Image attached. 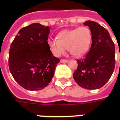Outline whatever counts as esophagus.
<instances>
[{
  "label": "esophagus",
  "instance_id": "34e87169",
  "mask_svg": "<svg viewBox=\"0 0 120 120\" xmlns=\"http://www.w3.org/2000/svg\"><path fill=\"white\" fill-rule=\"evenodd\" d=\"M60 62L61 63H67V62H68V60H67V59H61L60 60Z\"/></svg>",
  "mask_w": 120,
  "mask_h": 120
}]
</instances>
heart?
I'll return each mask as SVG.
<instances>
[{
    "instance_id": "obj_1",
    "label": "heart",
    "mask_w": 120,
    "mask_h": 120,
    "mask_svg": "<svg viewBox=\"0 0 120 120\" xmlns=\"http://www.w3.org/2000/svg\"><path fill=\"white\" fill-rule=\"evenodd\" d=\"M57 37L58 39L48 40L51 51L56 56L64 54L67 49L74 56H82L88 50L92 40L91 30L86 27L64 30Z\"/></svg>"
}]
</instances>
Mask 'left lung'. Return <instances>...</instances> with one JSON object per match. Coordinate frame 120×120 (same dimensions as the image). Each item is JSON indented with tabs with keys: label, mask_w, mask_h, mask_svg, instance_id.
Listing matches in <instances>:
<instances>
[{
	"label": "left lung",
	"mask_w": 120,
	"mask_h": 120,
	"mask_svg": "<svg viewBox=\"0 0 120 120\" xmlns=\"http://www.w3.org/2000/svg\"><path fill=\"white\" fill-rule=\"evenodd\" d=\"M83 24L91 30L92 43L85 57L77 60L73 79L83 88L98 89L109 80L115 69V44L108 30L100 24L91 20Z\"/></svg>",
	"instance_id": "1"
}]
</instances>
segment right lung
<instances>
[{"instance_id": "1", "label": "right lung", "mask_w": 120, "mask_h": 120, "mask_svg": "<svg viewBox=\"0 0 120 120\" xmlns=\"http://www.w3.org/2000/svg\"><path fill=\"white\" fill-rule=\"evenodd\" d=\"M49 27L32 23L20 30L11 43L8 67L12 77L25 89H43L51 82L60 59L48 44Z\"/></svg>"}]
</instances>
